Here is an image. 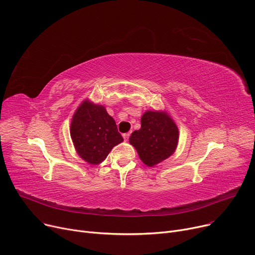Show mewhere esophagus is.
<instances>
[{
    "instance_id": "1",
    "label": "esophagus",
    "mask_w": 255,
    "mask_h": 255,
    "mask_svg": "<svg viewBox=\"0 0 255 255\" xmlns=\"http://www.w3.org/2000/svg\"><path fill=\"white\" fill-rule=\"evenodd\" d=\"M129 136H130V132H127V133H124V134H123V137H124V139H125V140H128V138H129Z\"/></svg>"
}]
</instances>
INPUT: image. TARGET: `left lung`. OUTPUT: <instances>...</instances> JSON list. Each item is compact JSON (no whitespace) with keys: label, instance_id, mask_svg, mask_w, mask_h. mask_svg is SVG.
<instances>
[{"label":"left lung","instance_id":"obj_1","mask_svg":"<svg viewBox=\"0 0 255 255\" xmlns=\"http://www.w3.org/2000/svg\"><path fill=\"white\" fill-rule=\"evenodd\" d=\"M140 125L139 130L132 132L129 142L145 165L155 166L175 153L179 129L165 111H146L141 116Z\"/></svg>","mask_w":255,"mask_h":255}]
</instances>
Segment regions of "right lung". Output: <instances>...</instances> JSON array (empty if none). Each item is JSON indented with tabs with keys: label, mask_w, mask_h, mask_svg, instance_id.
Returning <instances> with one entry per match:
<instances>
[{
	"label": "right lung",
	"mask_w": 255,
	"mask_h": 255,
	"mask_svg": "<svg viewBox=\"0 0 255 255\" xmlns=\"http://www.w3.org/2000/svg\"><path fill=\"white\" fill-rule=\"evenodd\" d=\"M70 135L77 155L92 165L101 163L114 146L124 140L105 107L89 99L75 111Z\"/></svg>",
	"instance_id": "add662e5"
}]
</instances>
